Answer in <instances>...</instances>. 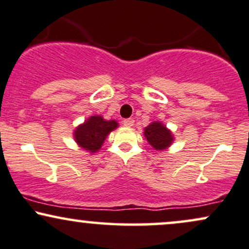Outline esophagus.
<instances>
[{"label": "esophagus", "mask_w": 249, "mask_h": 249, "mask_svg": "<svg viewBox=\"0 0 249 249\" xmlns=\"http://www.w3.org/2000/svg\"><path fill=\"white\" fill-rule=\"evenodd\" d=\"M123 124H124L125 126H127V127L133 126V124H134L133 118H126V119H124V121H123Z\"/></svg>", "instance_id": "34e87169"}]
</instances>
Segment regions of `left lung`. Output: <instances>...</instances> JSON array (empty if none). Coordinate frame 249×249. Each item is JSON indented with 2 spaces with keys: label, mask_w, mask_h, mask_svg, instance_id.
Masks as SVG:
<instances>
[{
  "label": "left lung",
  "mask_w": 249,
  "mask_h": 249,
  "mask_svg": "<svg viewBox=\"0 0 249 249\" xmlns=\"http://www.w3.org/2000/svg\"><path fill=\"white\" fill-rule=\"evenodd\" d=\"M145 134L147 142L151 143L155 149L167 148L173 142V136L168 128L160 122H154L145 127Z\"/></svg>",
  "instance_id": "8db88e82"
}]
</instances>
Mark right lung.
I'll use <instances>...</instances> for the list:
<instances>
[{"mask_svg":"<svg viewBox=\"0 0 249 249\" xmlns=\"http://www.w3.org/2000/svg\"><path fill=\"white\" fill-rule=\"evenodd\" d=\"M118 126L116 121H104L101 116H92L75 130L76 142L86 151L97 152L107 134Z\"/></svg>","mask_w":249,"mask_h":249,"instance_id":"1","label":"right lung"}]
</instances>
